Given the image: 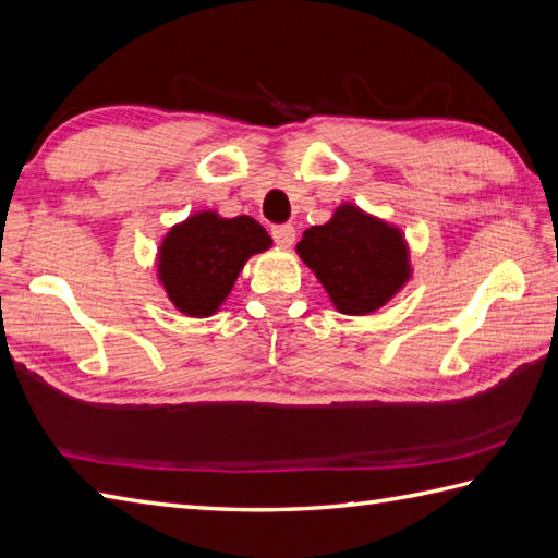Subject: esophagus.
I'll use <instances>...</instances> for the list:
<instances>
[{
  "instance_id": "1",
  "label": "esophagus",
  "mask_w": 558,
  "mask_h": 558,
  "mask_svg": "<svg viewBox=\"0 0 558 558\" xmlns=\"http://www.w3.org/2000/svg\"><path fill=\"white\" fill-rule=\"evenodd\" d=\"M294 235H296V232L290 223H280V226L270 228V238H274V242L280 244V247H292Z\"/></svg>"
}]
</instances>
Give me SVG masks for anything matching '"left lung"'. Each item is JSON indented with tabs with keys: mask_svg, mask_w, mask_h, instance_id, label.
I'll return each instance as SVG.
<instances>
[{
	"mask_svg": "<svg viewBox=\"0 0 558 558\" xmlns=\"http://www.w3.org/2000/svg\"><path fill=\"white\" fill-rule=\"evenodd\" d=\"M296 252L342 314L361 316L380 308L409 278L399 230L349 204L326 226L308 228Z\"/></svg>",
	"mask_w": 558,
	"mask_h": 558,
	"instance_id": "1",
	"label": "left lung"
}]
</instances>
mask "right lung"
I'll list each match as a JSON object with an SVG mask.
<instances>
[{"instance_id": "1", "label": "right lung", "mask_w": 558, "mask_h": 558, "mask_svg": "<svg viewBox=\"0 0 558 558\" xmlns=\"http://www.w3.org/2000/svg\"><path fill=\"white\" fill-rule=\"evenodd\" d=\"M268 247V232L250 216L194 214L168 232L161 244L159 276L168 300L187 316H211L244 262Z\"/></svg>"}]
</instances>
